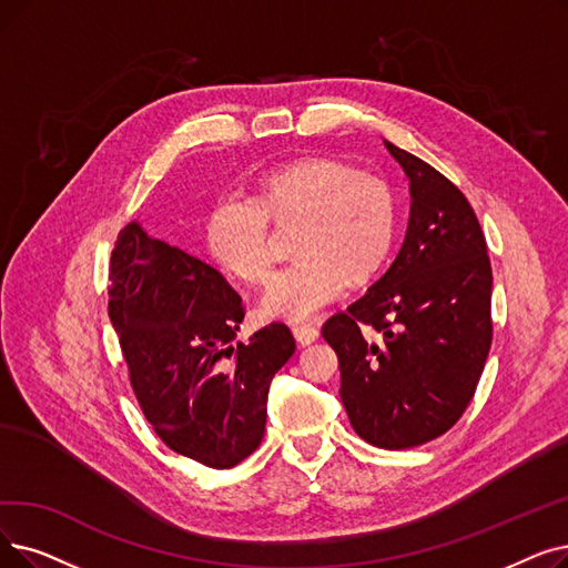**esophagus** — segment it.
I'll list each match as a JSON object with an SVG mask.
<instances>
[{"instance_id":"1","label":"esophagus","mask_w":568,"mask_h":568,"mask_svg":"<svg viewBox=\"0 0 568 568\" xmlns=\"http://www.w3.org/2000/svg\"><path fill=\"white\" fill-rule=\"evenodd\" d=\"M292 334L302 345H311L320 336L317 327H313V325H292Z\"/></svg>"}]
</instances>
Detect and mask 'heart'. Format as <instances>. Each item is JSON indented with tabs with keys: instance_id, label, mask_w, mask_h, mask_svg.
I'll return each mask as SVG.
<instances>
[{
	"instance_id": "1",
	"label": "heart",
	"mask_w": 568,
	"mask_h": 568,
	"mask_svg": "<svg viewBox=\"0 0 568 568\" xmlns=\"http://www.w3.org/2000/svg\"><path fill=\"white\" fill-rule=\"evenodd\" d=\"M300 225L292 253L300 260L266 283V317L308 320L353 285L372 281L397 236V200L381 176L332 158L278 166L260 181L257 200L220 194L209 209L204 239L232 276L257 283L271 266V225Z\"/></svg>"
}]
</instances>
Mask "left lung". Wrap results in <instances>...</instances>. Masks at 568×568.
Segmentation results:
<instances>
[{
    "label": "left lung",
    "mask_w": 568,
    "mask_h": 568,
    "mask_svg": "<svg viewBox=\"0 0 568 568\" xmlns=\"http://www.w3.org/2000/svg\"><path fill=\"white\" fill-rule=\"evenodd\" d=\"M410 181L402 251L323 336L341 402L372 446L404 450L446 434L474 399L491 345V266L478 217L434 166L385 141Z\"/></svg>",
    "instance_id": "left-lung-1"
}]
</instances>
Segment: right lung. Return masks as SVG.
<instances>
[{
	"mask_svg": "<svg viewBox=\"0 0 568 568\" xmlns=\"http://www.w3.org/2000/svg\"><path fill=\"white\" fill-rule=\"evenodd\" d=\"M109 281L134 397L164 446L211 468L253 455L271 378L297 348L287 325L271 323L234 345L245 315L234 287L139 223L118 234Z\"/></svg>",
	"mask_w": 568,
	"mask_h": 568,
	"instance_id": "right-lung-1",
	"label": "right lung"
}]
</instances>
